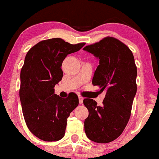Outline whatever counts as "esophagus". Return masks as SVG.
<instances>
[{
	"label": "esophagus",
	"mask_w": 159,
	"mask_h": 159,
	"mask_svg": "<svg viewBox=\"0 0 159 159\" xmlns=\"http://www.w3.org/2000/svg\"><path fill=\"white\" fill-rule=\"evenodd\" d=\"M79 102H80V104H82L83 102V98L82 96H79Z\"/></svg>",
	"instance_id": "obj_1"
}]
</instances>
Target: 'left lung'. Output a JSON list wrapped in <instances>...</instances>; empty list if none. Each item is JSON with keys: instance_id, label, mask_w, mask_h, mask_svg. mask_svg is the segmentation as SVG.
I'll list each match as a JSON object with an SVG mask.
<instances>
[{"instance_id": "obj_1", "label": "left lung", "mask_w": 159, "mask_h": 159, "mask_svg": "<svg viewBox=\"0 0 159 159\" xmlns=\"http://www.w3.org/2000/svg\"><path fill=\"white\" fill-rule=\"evenodd\" d=\"M84 50L99 59L92 84L106 91L102 106L92 99H84L89 116L84 126L87 137L94 142L105 143L122 134L131 115L137 91V68L133 54L126 44L112 37H106Z\"/></svg>"}]
</instances>
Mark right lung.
<instances>
[{"instance_id": "right-lung-1", "label": "right lung", "mask_w": 159, "mask_h": 159, "mask_svg": "<svg viewBox=\"0 0 159 159\" xmlns=\"http://www.w3.org/2000/svg\"><path fill=\"white\" fill-rule=\"evenodd\" d=\"M85 44L50 39L39 42L26 55L20 75V100L28 129L42 141L62 139L67 119L79 104L76 94L60 98L54 94V87L63 76L61 67L65 57Z\"/></svg>"}]
</instances>
